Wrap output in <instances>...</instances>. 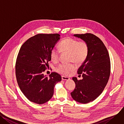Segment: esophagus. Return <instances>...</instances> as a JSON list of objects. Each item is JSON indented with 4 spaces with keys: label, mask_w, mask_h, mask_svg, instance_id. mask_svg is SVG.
Listing matches in <instances>:
<instances>
[{
    "label": "esophagus",
    "mask_w": 124,
    "mask_h": 124,
    "mask_svg": "<svg viewBox=\"0 0 124 124\" xmlns=\"http://www.w3.org/2000/svg\"><path fill=\"white\" fill-rule=\"evenodd\" d=\"M62 80H63V81H68V80L70 79V78L66 77H64V76H62Z\"/></svg>",
    "instance_id": "1"
}]
</instances>
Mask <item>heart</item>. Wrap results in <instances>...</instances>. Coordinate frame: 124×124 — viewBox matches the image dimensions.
<instances>
[{
	"label": "heart",
	"instance_id": "1",
	"mask_svg": "<svg viewBox=\"0 0 124 124\" xmlns=\"http://www.w3.org/2000/svg\"><path fill=\"white\" fill-rule=\"evenodd\" d=\"M60 50L55 48L50 51V59L53 62L59 61L61 52L62 53H69L70 61L77 63L83 62L88 57L89 51L88 43L85 40L79 41L77 39L68 38L62 40L59 45ZM76 66L74 64L61 63L57 67L56 71L59 73L67 76L70 72L74 70Z\"/></svg>",
	"mask_w": 124,
	"mask_h": 124
}]
</instances>
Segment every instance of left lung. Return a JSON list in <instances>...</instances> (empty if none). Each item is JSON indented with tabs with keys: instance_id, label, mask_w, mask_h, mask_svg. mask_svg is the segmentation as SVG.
<instances>
[{
	"instance_id": "1",
	"label": "left lung",
	"mask_w": 124,
	"mask_h": 124,
	"mask_svg": "<svg viewBox=\"0 0 124 124\" xmlns=\"http://www.w3.org/2000/svg\"><path fill=\"white\" fill-rule=\"evenodd\" d=\"M74 36L88 43V57L78 70L83 79L72 78L76 88L70 94L74 100L82 104L94 101L104 91L111 72V62L108 51L103 41L95 35L86 33Z\"/></svg>"
}]
</instances>
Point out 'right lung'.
Here are the masks:
<instances>
[{"label":"right lung","mask_w":124,"mask_h":124,"mask_svg":"<svg viewBox=\"0 0 124 124\" xmlns=\"http://www.w3.org/2000/svg\"><path fill=\"white\" fill-rule=\"evenodd\" d=\"M60 39V35L38 34L27 39L21 46L16 63L18 86L28 100L38 104L48 101L54 94L55 84L62 77L55 72L49 77L43 75L51 60L50 51Z\"/></svg>","instance_id":"add662e5"}]
</instances>
